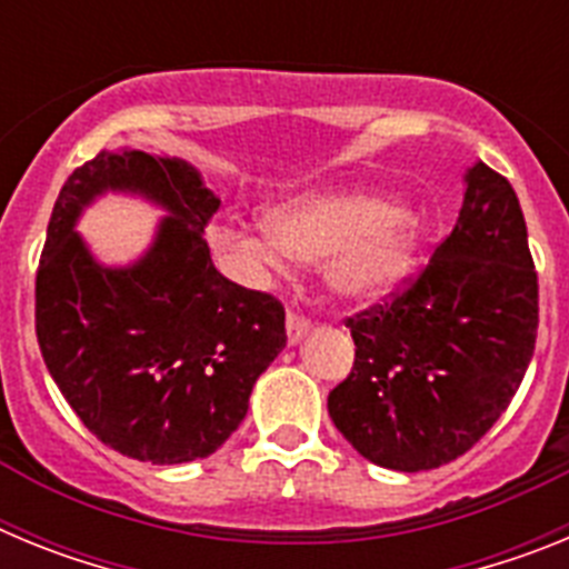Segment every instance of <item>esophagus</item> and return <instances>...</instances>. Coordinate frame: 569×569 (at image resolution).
Instances as JSON below:
<instances>
[{
  "label": "esophagus",
  "mask_w": 569,
  "mask_h": 569,
  "mask_svg": "<svg viewBox=\"0 0 569 569\" xmlns=\"http://www.w3.org/2000/svg\"><path fill=\"white\" fill-rule=\"evenodd\" d=\"M308 330H310V321L305 319L301 313H293V310H290L288 313V341L290 345H299V341L308 336Z\"/></svg>",
  "instance_id": "esophagus-1"
}]
</instances>
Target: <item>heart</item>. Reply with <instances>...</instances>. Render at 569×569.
Masks as SVG:
<instances>
[{"mask_svg":"<svg viewBox=\"0 0 569 569\" xmlns=\"http://www.w3.org/2000/svg\"><path fill=\"white\" fill-rule=\"evenodd\" d=\"M213 241L241 259L281 270L288 256L325 261V279L345 299H379L407 279L419 253L410 216L370 193L301 196L268 216V228L248 233L213 228Z\"/></svg>","mask_w":569,"mask_h":569,"instance_id":"b5f03b06","label":"heart"}]
</instances>
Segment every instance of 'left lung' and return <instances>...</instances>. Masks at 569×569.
<instances>
[{"label": "left lung", "mask_w": 569, "mask_h": 569, "mask_svg": "<svg viewBox=\"0 0 569 569\" xmlns=\"http://www.w3.org/2000/svg\"><path fill=\"white\" fill-rule=\"evenodd\" d=\"M347 328L353 370L328 396L339 433L387 470L465 456L519 390L539 330V276L505 176L472 164L453 233L405 290Z\"/></svg>", "instance_id": "left-lung-1"}]
</instances>
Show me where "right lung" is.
I'll return each instance as SVG.
<instances>
[{
	"label": "right lung",
	"mask_w": 569,
	"mask_h": 569,
	"mask_svg": "<svg viewBox=\"0 0 569 569\" xmlns=\"http://www.w3.org/2000/svg\"><path fill=\"white\" fill-rule=\"evenodd\" d=\"M169 210L128 269H104L76 233L97 194ZM219 199L193 164L102 150L68 176L37 270V339L50 376L102 445L150 465L216 453L248 416L250 390L288 345L284 308L213 268L204 228Z\"/></svg>",
	"instance_id": "right-lung-1"
}]
</instances>
